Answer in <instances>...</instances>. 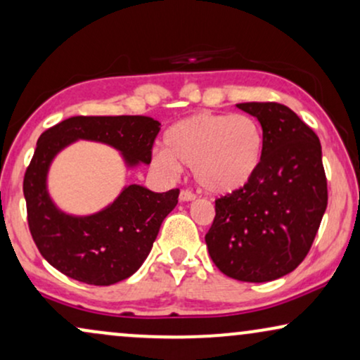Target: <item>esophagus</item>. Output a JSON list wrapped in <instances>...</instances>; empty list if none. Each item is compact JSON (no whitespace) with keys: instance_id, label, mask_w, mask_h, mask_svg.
Returning a JSON list of instances; mask_svg holds the SVG:
<instances>
[{"instance_id":"34e87169","label":"esophagus","mask_w":360,"mask_h":360,"mask_svg":"<svg viewBox=\"0 0 360 360\" xmlns=\"http://www.w3.org/2000/svg\"><path fill=\"white\" fill-rule=\"evenodd\" d=\"M179 199H181V201H194L195 194L189 189H183V191H181V194H179Z\"/></svg>"}]
</instances>
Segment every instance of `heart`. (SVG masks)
Wrapping results in <instances>:
<instances>
[{"label": "heart", "instance_id": "b5f03b06", "mask_svg": "<svg viewBox=\"0 0 360 360\" xmlns=\"http://www.w3.org/2000/svg\"><path fill=\"white\" fill-rule=\"evenodd\" d=\"M262 154V127L252 116L202 111L166 131L165 151L154 162L169 174L189 167L204 191L229 194L252 179Z\"/></svg>", "mask_w": 360, "mask_h": 360}]
</instances>
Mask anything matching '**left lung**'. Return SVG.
<instances>
[{
  "instance_id": "8db88e82",
  "label": "left lung",
  "mask_w": 360,
  "mask_h": 360,
  "mask_svg": "<svg viewBox=\"0 0 360 360\" xmlns=\"http://www.w3.org/2000/svg\"><path fill=\"white\" fill-rule=\"evenodd\" d=\"M262 126L264 154L251 181L216 199L206 234L209 256L222 274L267 282L306 259L327 207L321 141L279 103H239Z\"/></svg>"
}]
</instances>
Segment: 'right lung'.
<instances>
[{"label": "right lung", "instance_id": "right-lung-1", "mask_svg": "<svg viewBox=\"0 0 360 360\" xmlns=\"http://www.w3.org/2000/svg\"><path fill=\"white\" fill-rule=\"evenodd\" d=\"M159 122L148 116H72L39 136L22 179L28 226L46 261L63 274L91 285H111L139 269L151 251L179 189L153 193L131 184L104 211L66 216L46 193V172L58 151L76 139L106 143L124 154L129 166L149 165Z\"/></svg>", "mask_w": 360, "mask_h": 360}]
</instances>
